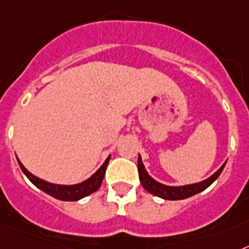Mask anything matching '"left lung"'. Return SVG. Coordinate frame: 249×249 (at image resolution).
<instances>
[{"instance_id":"obj_1","label":"left lung","mask_w":249,"mask_h":249,"mask_svg":"<svg viewBox=\"0 0 249 249\" xmlns=\"http://www.w3.org/2000/svg\"><path fill=\"white\" fill-rule=\"evenodd\" d=\"M224 166L225 163L223 164L213 176L206 178L205 181H201V182L192 183V185L186 186H166L162 185V183L160 182H157L156 179L152 178V177L147 173L145 168H144V164L143 162H142L141 156L138 158V173H139V179H141L142 186H143L144 189L147 190L148 192H150L152 195L158 196V197H162V199L166 200H182L204 191V190L208 189L209 186L214 182L215 179L220 176V173L221 171H223V168H224Z\"/></svg>"}]
</instances>
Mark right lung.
<instances>
[{
	"mask_svg": "<svg viewBox=\"0 0 249 249\" xmlns=\"http://www.w3.org/2000/svg\"><path fill=\"white\" fill-rule=\"evenodd\" d=\"M108 160H110V157H107V160H105V163L100 167L99 170L96 171V173H93L92 176L89 177V179H86L83 182L77 183V185H71V186H64V185H54V183L47 182L44 179L37 178L36 176L31 175L20 160H18V164H20V168H21L22 172L26 175L31 182L36 186L37 189L43 190L44 192H47L48 195L53 196L58 200H63V201H77V200L86 197V196L91 195L92 192L97 191L100 189V186L102 183V179L105 176L106 167L108 164Z\"/></svg>",
	"mask_w": 249,
	"mask_h": 249,
	"instance_id": "obj_1",
	"label": "right lung"
}]
</instances>
